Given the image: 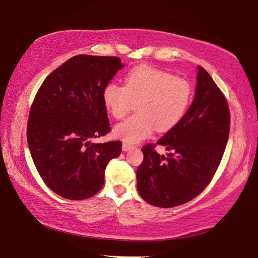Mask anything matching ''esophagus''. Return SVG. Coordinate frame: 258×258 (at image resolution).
<instances>
[{"label": "esophagus", "instance_id": "obj_1", "mask_svg": "<svg viewBox=\"0 0 258 258\" xmlns=\"http://www.w3.org/2000/svg\"><path fill=\"white\" fill-rule=\"evenodd\" d=\"M131 148H133V146H131V145H128V144H123L122 145V150H123V152H128V150H130Z\"/></svg>", "mask_w": 258, "mask_h": 258}]
</instances>
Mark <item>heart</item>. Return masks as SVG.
<instances>
[{"label": "heart", "instance_id": "1", "mask_svg": "<svg viewBox=\"0 0 258 258\" xmlns=\"http://www.w3.org/2000/svg\"><path fill=\"white\" fill-rule=\"evenodd\" d=\"M193 90L186 80L154 67L140 65L124 76V86L106 84L102 99L115 119H122L136 105L137 114L118 123L113 134L128 144H137L154 133L167 131L183 119L192 101Z\"/></svg>", "mask_w": 258, "mask_h": 258}]
</instances>
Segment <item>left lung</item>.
Masks as SVG:
<instances>
[{
  "mask_svg": "<svg viewBox=\"0 0 258 258\" xmlns=\"http://www.w3.org/2000/svg\"><path fill=\"white\" fill-rule=\"evenodd\" d=\"M196 94L185 115L157 144L167 157L143 147L137 188L146 202L159 208L184 205L211 181L229 137L230 113L225 96L211 76L198 66Z\"/></svg>",
  "mask_w": 258,
  "mask_h": 258,
  "instance_id": "8db88e82",
  "label": "left lung"
}]
</instances>
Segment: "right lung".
Wrapping results in <instances>:
<instances>
[{
    "label": "right lung",
    "instance_id": "add662e5",
    "mask_svg": "<svg viewBox=\"0 0 258 258\" xmlns=\"http://www.w3.org/2000/svg\"><path fill=\"white\" fill-rule=\"evenodd\" d=\"M118 57L79 55L43 81L29 113L28 146L51 191L84 200L104 184L106 165L121 154V142L91 144L110 131L102 93L116 72Z\"/></svg>",
    "mask_w": 258,
    "mask_h": 258
}]
</instances>
